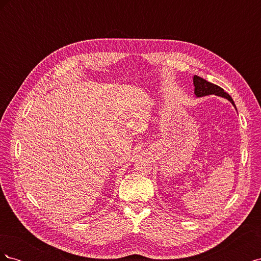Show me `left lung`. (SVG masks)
<instances>
[{
    "label": "left lung",
    "instance_id": "left-lung-1",
    "mask_svg": "<svg viewBox=\"0 0 261 261\" xmlns=\"http://www.w3.org/2000/svg\"><path fill=\"white\" fill-rule=\"evenodd\" d=\"M193 82H194V86H195L194 92L196 94V97H203V96H209V94H216V96L227 99L236 109L234 101L231 98L230 94L226 93L222 88H221V87H219L215 84H211L197 75H195L193 77Z\"/></svg>",
    "mask_w": 261,
    "mask_h": 261
}]
</instances>
